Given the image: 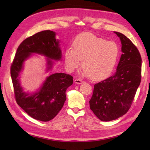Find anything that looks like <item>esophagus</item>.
<instances>
[{
	"instance_id": "obj_1",
	"label": "esophagus",
	"mask_w": 150,
	"mask_h": 150,
	"mask_svg": "<svg viewBox=\"0 0 150 150\" xmlns=\"http://www.w3.org/2000/svg\"><path fill=\"white\" fill-rule=\"evenodd\" d=\"M75 82L76 84H82V83H83V81H81V80H80V79H75Z\"/></svg>"
}]
</instances>
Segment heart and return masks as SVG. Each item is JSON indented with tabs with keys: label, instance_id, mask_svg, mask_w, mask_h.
Returning <instances> with one entry per match:
<instances>
[{
	"label": "heart",
	"instance_id": "b5f03b06",
	"mask_svg": "<svg viewBox=\"0 0 150 150\" xmlns=\"http://www.w3.org/2000/svg\"><path fill=\"white\" fill-rule=\"evenodd\" d=\"M119 52V46L113 41H107L91 33H82L73 40V48L65 50V66L68 71L72 72L82 60V74L92 80H100L112 72Z\"/></svg>",
	"mask_w": 150,
	"mask_h": 150
}]
</instances>
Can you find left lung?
I'll list each match as a JSON object with an SVG mask.
<instances>
[{
  "label": "left lung",
  "mask_w": 150,
  "mask_h": 150,
  "mask_svg": "<svg viewBox=\"0 0 150 150\" xmlns=\"http://www.w3.org/2000/svg\"><path fill=\"white\" fill-rule=\"evenodd\" d=\"M114 33L120 38L122 52L116 72L94 85L90 100V109L105 122L128 112L141 80L142 59L138 49L124 35Z\"/></svg>",
  "instance_id": "obj_1"
}]
</instances>
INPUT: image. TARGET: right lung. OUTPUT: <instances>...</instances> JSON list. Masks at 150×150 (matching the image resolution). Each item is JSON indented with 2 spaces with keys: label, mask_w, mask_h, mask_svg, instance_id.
<instances>
[{
  "label": "right lung",
  "mask_w": 150,
  "mask_h": 150,
  "mask_svg": "<svg viewBox=\"0 0 150 150\" xmlns=\"http://www.w3.org/2000/svg\"><path fill=\"white\" fill-rule=\"evenodd\" d=\"M53 31H40L25 39L19 45L11 66V77L17 103L33 119L47 122L53 119L64 106L67 88L73 84V77L64 73H56L47 77L38 90L24 91L20 82L21 71L26 60L36 53L47 57L46 71L52 69V60H61L60 40Z\"/></svg>",
  "instance_id": "1"
}]
</instances>
